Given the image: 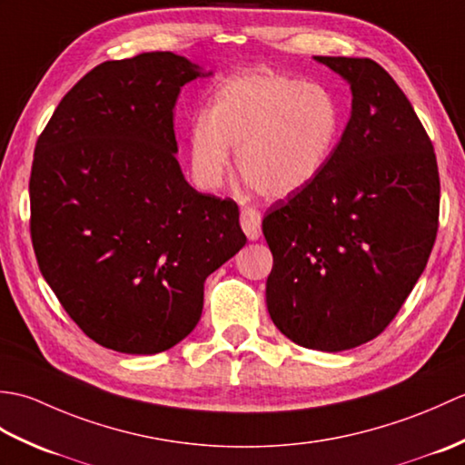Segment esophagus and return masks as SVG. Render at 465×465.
<instances>
[{
  "label": "esophagus",
  "mask_w": 465,
  "mask_h": 465,
  "mask_svg": "<svg viewBox=\"0 0 465 465\" xmlns=\"http://www.w3.org/2000/svg\"><path fill=\"white\" fill-rule=\"evenodd\" d=\"M242 230L248 235V240H258L262 235V213L255 207H243L242 210Z\"/></svg>",
  "instance_id": "esophagus-1"
}]
</instances>
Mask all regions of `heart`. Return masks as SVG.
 Segmentation results:
<instances>
[{
  "label": "heart",
  "mask_w": 465,
  "mask_h": 465,
  "mask_svg": "<svg viewBox=\"0 0 465 465\" xmlns=\"http://www.w3.org/2000/svg\"><path fill=\"white\" fill-rule=\"evenodd\" d=\"M341 130L335 97L318 84L282 74H252L223 84L195 127L192 167L207 185L222 182L227 152L253 192L285 197L328 165Z\"/></svg>",
  "instance_id": "heart-1"
}]
</instances>
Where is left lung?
Listing matches in <instances>:
<instances>
[{
  "instance_id": "1",
  "label": "left lung",
  "mask_w": 465,
  "mask_h": 465,
  "mask_svg": "<svg viewBox=\"0 0 465 465\" xmlns=\"http://www.w3.org/2000/svg\"><path fill=\"white\" fill-rule=\"evenodd\" d=\"M315 59L350 82L351 117L322 173L263 217L265 302L293 343L341 351L378 338L426 270L440 172L426 127L380 64Z\"/></svg>"
}]
</instances>
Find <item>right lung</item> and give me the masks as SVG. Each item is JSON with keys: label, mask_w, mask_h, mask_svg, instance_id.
<instances>
[{"label": "right lung", "mask_w": 465, "mask_h": 465, "mask_svg": "<svg viewBox=\"0 0 465 465\" xmlns=\"http://www.w3.org/2000/svg\"><path fill=\"white\" fill-rule=\"evenodd\" d=\"M200 75L172 52L87 72L39 134L29 233L77 328L122 353L173 348L202 318L203 283L243 245L238 203L177 163L173 107Z\"/></svg>", "instance_id": "add662e5"}]
</instances>
